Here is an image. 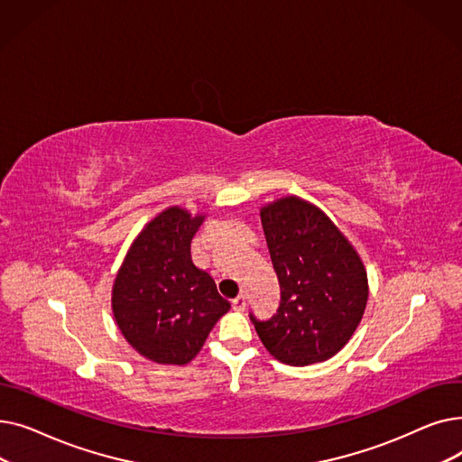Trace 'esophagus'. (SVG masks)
<instances>
[{"label": "esophagus", "mask_w": 462, "mask_h": 462, "mask_svg": "<svg viewBox=\"0 0 462 462\" xmlns=\"http://www.w3.org/2000/svg\"><path fill=\"white\" fill-rule=\"evenodd\" d=\"M245 305H247V301H245V296H244V294H239L237 298L232 300L234 310H245Z\"/></svg>", "instance_id": "obj_1"}]
</instances>
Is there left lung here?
Masks as SVG:
<instances>
[{"label": "left lung", "instance_id": "left-lung-1", "mask_svg": "<svg viewBox=\"0 0 462 462\" xmlns=\"http://www.w3.org/2000/svg\"><path fill=\"white\" fill-rule=\"evenodd\" d=\"M281 305L270 320L251 322L281 363L305 367L333 357L354 335L367 307V272L331 218L298 197L260 209Z\"/></svg>", "mask_w": 462, "mask_h": 462}]
</instances>
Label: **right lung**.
<instances>
[{
	"label": "right lung",
	"instance_id": "right-lung-1",
	"mask_svg": "<svg viewBox=\"0 0 462 462\" xmlns=\"http://www.w3.org/2000/svg\"><path fill=\"white\" fill-rule=\"evenodd\" d=\"M202 221L178 206L159 213L134 239L112 288L114 319L127 343L162 365L189 363L230 309L190 258Z\"/></svg>",
	"mask_w": 462,
	"mask_h": 462
}]
</instances>
